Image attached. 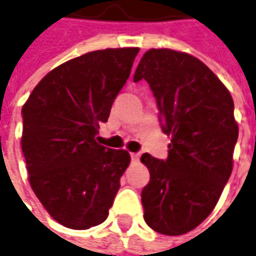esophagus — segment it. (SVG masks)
<instances>
[{
  "label": "esophagus",
  "instance_id": "obj_1",
  "mask_svg": "<svg viewBox=\"0 0 256 256\" xmlns=\"http://www.w3.org/2000/svg\"><path fill=\"white\" fill-rule=\"evenodd\" d=\"M140 158V152H135V154H131V159L134 160V162H138Z\"/></svg>",
  "mask_w": 256,
  "mask_h": 256
}]
</instances>
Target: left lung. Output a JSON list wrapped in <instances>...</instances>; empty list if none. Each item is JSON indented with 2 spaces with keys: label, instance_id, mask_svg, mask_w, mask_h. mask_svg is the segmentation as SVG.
I'll list each match as a JSON object with an SVG mask.
<instances>
[{
  "label": "left lung",
  "instance_id": "obj_1",
  "mask_svg": "<svg viewBox=\"0 0 256 256\" xmlns=\"http://www.w3.org/2000/svg\"><path fill=\"white\" fill-rule=\"evenodd\" d=\"M140 80L154 92L162 131L172 135L164 160L140 156L150 173L140 194L144 218L160 234L180 236L208 217L230 179L234 101L203 62L170 49L145 53L134 74Z\"/></svg>",
  "mask_w": 256,
  "mask_h": 256
}]
</instances>
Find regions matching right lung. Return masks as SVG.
I'll use <instances>...</instances> for the list:
<instances>
[{
  "label": "right lung",
  "mask_w": 256,
  "mask_h": 256,
  "mask_svg": "<svg viewBox=\"0 0 256 256\" xmlns=\"http://www.w3.org/2000/svg\"><path fill=\"white\" fill-rule=\"evenodd\" d=\"M138 48L86 53L53 68L22 107V154L29 182L62 226L87 230L108 217L130 154L96 142Z\"/></svg>",
  "instance_id": "add662e5"
}]
</instances>
